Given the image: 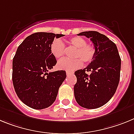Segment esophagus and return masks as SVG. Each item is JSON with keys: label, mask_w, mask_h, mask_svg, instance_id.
<instances>
[{"label": "esophagus", "mask_w": 134, "mask_h": 134, "mask_svg": "<svg viewBox=\"0 0 134 134\" xmlns=\"http://www.w3.org/2000/svg\"><path fill=\"white\" fill-rule=\"evenodd\" d=\"M66 74H67V75H72V74H73V72H71V71H67V72H66Z\"/></svg>", "instance_id": "34e87169"}]
</instances>
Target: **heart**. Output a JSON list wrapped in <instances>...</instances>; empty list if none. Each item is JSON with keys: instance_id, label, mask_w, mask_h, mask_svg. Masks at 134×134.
Segmentation results:
<instances>
[{"instance_id": "obj_1", "label": "heart", "mask_w": 134, "mask_h": 134, "mask_svg": "<svg viewBox=\"0 0 134 134\" xmlns=\"http://www.w3.org/2000/svg\"><path fill=\"white\" fill-rule=\"evenodd\" d=\"M69 45L75 48L73 54L75 59H63L57 63V67L61 70L73 71L82 66V61L89 63L94 59L96 54L95 47L91 44H87L86 40L82 37L75 36L69 38L67 41ZM51 54L55 59H59L63 57L65 44L60 39H54L50 46Z\"/></svg>"}]
</instances>
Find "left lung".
Listing matches in <instances>:
<instances>
[{"instance_id": "left-lung-1", "label": "left lung", "mask_w": 134, "mask_h": 134, "mask_svg": "<svg viewBox=\"0 0 134 134\" xmlns=\"http://www.w3.org/2000/svg\"><path fill=\"white\" fill-rule=\"evenodd\" d=\"M78 35L90 38L96 54L87 67L75 72L74 95L82 107L97 109L107 103L115 93L120 79V56L115 44L105 35L96 31ZM86 71L91 73L90 75Z\"/></svg>"}]
</instances>
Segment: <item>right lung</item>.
<instances>
[{
  "label": "right lung",
  "mask_w": 134,
  "mask_h": 134,
  "mask_svg": "<svg viewBox=\"0 0 134 134\" xmlns=\"http://www.w3.org/2000/svg\"><path fill=\"white\" fill-rule=\"evenodd\" d=\"M63 36L37 32L27 37L17 48L13 60V83L19 98L32 109L52 105L65 80V71L48 73L57 64L51 44L54 38Z\"/></svg>",
  "instance_id": "add662e5"
}]
</instances>
